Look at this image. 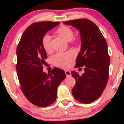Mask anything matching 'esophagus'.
Segmentation results:
<instances>
[{"mask_svg": "<svg viewBox=\"0 0 124 124\" xmlns=\"http://www.w3.org/2000/svg\"><path fill=\"white\" fill-rule=\"evenodd\" d=\"M65 74H66V76H71V72L69 70H65Z\"/></svg>", "mask_w": 124, "mask_h": 124, "instance_id": "1", "label": "esophagus"}]
</instances>
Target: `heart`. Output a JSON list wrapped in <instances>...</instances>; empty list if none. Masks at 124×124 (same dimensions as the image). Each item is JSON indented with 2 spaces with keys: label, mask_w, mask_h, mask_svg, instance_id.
Wrapping results in <instances>:
<instances>
[{
  "label": "heart",
  "mask_w": 124,
  "mask_h": 124,
  "mask_svg": "<svg viewBox=\"0 0 124 124\" xmlns=\"http://www.w3.org/2000/svg\"><path fill=\"white\" fill-rule=\"evenodd\" d=\"M56 33L60 35L68 41H70L73 37V30L68 25H62L56 30ZM42 45L44 49L47 53H50L52 51L51 39L49 35L46 34L42 39ZM76 56L75 52L73 51L67 52H59L54 55L52 58V62L55 66L62 68H69Z\"/></svg>",
  "instance_id": "obj_1"
}]
</instances>
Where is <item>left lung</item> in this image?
<instances>
[{"label": "left lung", "instance_id": "obj_1", "mask_svg": "<svg viewBox=\"0 0 124 124\" xmlns=\"http://www.w3.org/2000/svg\"><path fill=\"white\" fill-rule=\"evenodd\" d=\"M80 31L81 51L76 59V68L84 66L82 76L72 71L76 85L72 93L75 99L84 104L96 100L106 88L108 80L110 58L107 44L101 31L94 23L86 18L64 22Z\"/></svg>", "mask_w": 124, "mask_h": 124}]
</instances>
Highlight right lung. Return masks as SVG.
<instances>
[{"mask_svg": "<svg viewBox=\"0 0 124 124\" xmlns=\"http://www.w3.org/2000/svg\"><path fill=\"white\" fill-rule=\"evenodd\" d=\"M59 24L52 21L32 23L23 32L17 47L16 68L21 91L30 103L40 107L55 102L58 86L66 77L65 71L57 68L48 74L42 70L47 55L42 39Z\"/></svg>", "mask_w": 124, "mask_h": 124, "instance_id": "obj_1", "label": "right lung"}]
</instances>
